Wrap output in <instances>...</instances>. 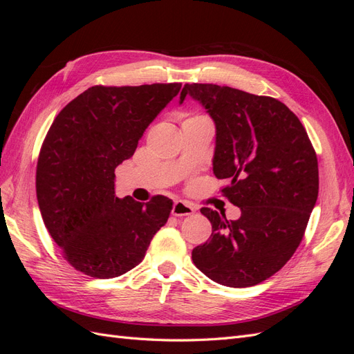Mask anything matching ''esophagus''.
<instances>
[{"label":"esophagus","mask_w":354,"mask_h":354,"mask_svg":"<svg viewBox=\"0 0 354 354\" xmlns=\"http://www.w3.org/2000/svg\"><path fill=\"white\" fill-rule=\"evenodd\" d=\"M171 212H173V216L176 217H186V216H192V214L195 212V208L183 201H176Z\"/></svg>","instance_id":"esophagus-1"}]
</instances>
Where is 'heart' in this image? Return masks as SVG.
Wrapping results in <instances>:
<instances>
[{
  "mask_svg": "<svg viewBox=\"0 0 354 354\" xmlns=\"http://www.w3.org/2000/svg\"><path fill=\"white\" fill-rule=\"evenodd\" d=\"M196 118H201V116H194V118H190V120H196Z\"/></svg>",
  "mask_w": 354,
  "mask_h": 354,
  "instance_id": "1",
  "label": "heart"
}]
</instances>
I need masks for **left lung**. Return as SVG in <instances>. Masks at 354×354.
Wrapping results in <instances>:
<instances>
[{
    "mask_svg": "<svg viewBox=\"0 0 354 354\" xmlns=\"http://www.w3.org/2000/svg\"><path fill=\"white\" fill-rule=\"evenodd\" d=\"M216 124L212 171L241 208L238 220L203 207L209 241L192 251L198 269L230 288L254 286L279 272L301 242L319 194L316 152L282 102L216 84H186Z\"/></svg>",
    "mask_w": 354,
    "mask_h": 354,
    "instance_id": "8db88e82",
    "label": "left lung"
}]
</instances>
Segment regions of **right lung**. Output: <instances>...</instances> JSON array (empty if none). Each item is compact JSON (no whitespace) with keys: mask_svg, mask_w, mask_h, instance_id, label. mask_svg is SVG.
Returning <instances> with one entry per match:
<instances>
[{"mask_svg":"<svg viewBox=\"0 0 354 354\" xmlns=\"http://www.w3.org/2000/svg\"><path fill=\"white\" fill-rule=\"evenodd\" d=\"M180 88V82L94 85L53 121L38 156L37 199L48 233L78 272L97 279L127 273L167 223L171 199L115 196V168L134 155Z\"/></svg>","mask_w":354,"mask_h":354,"instance_id":"add662e5","label":"right lung"}]
</instances>
